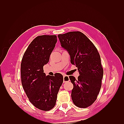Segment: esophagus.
I'll use <instances>...</instances> for the list:
<instances>
[{
	"label": "esophagus",
	"mask_w": 124,
	"mask_h": 124,
	"mask_svg": "<svg viewBox=\"0 0 124 124\" xmlns=\"http://www.w3.org/2000/svg\"><path fill=\"white\" fill-rule=\"evenodd\" d=\"M63 83H66V82H69L70 81L69 78V76H66V75H64V76H63Z\"/></svg>",
	"instance_id": "34e87169"
}]
</instances>
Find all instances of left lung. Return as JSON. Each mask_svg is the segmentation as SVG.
I'll use <instances>...</instances> for the list:
<instances>
[{
    "instance_id": "left-lung-1",
    "label": "left lung",
    "mask_w": 124,
    "mask_h": 124,
    "mask_svg": "<svg viewBox=\"0 0 124 124\" xmlns=\"http://www.w3.org/2000/svg\"><path fill=\"white\" fill-rule=\"evenodd\" d=\"M61 46L67 50L71 63L78 68L80 76L76 79L70 76L73 85L71 98L73 103L85 108L96 100L101 86L103 70L96 47L87 37L80 31L58 35Z\"/></svg>"
}]
</instances>
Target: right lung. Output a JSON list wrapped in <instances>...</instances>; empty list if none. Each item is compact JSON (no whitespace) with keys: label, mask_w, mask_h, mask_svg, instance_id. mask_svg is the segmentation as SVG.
Wrapping results in <instances>:
<instances>
[{"label":"right lung","mask_w":124,"mask_h":124,"mask_svg":"<svg viewBox=\"0 0 124 124\" xmlns=\"http://www.w3.org/2000/svg\"><path fill=\"white\" fill-rule=\"evenodd\" d=\"M56 35L37 37L29 45L21 65L22 84L26 95L36 108L43 111L51 110L55 106L63 76L57 73L46 76L43 66L57 42Z\"/></svg>","instance_id":"1"}]
</instances>
